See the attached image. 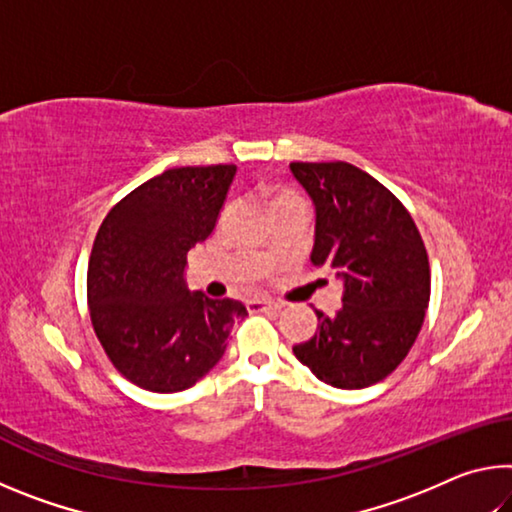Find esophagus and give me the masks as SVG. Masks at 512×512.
Returning <instances> with one entry per match:
<instances>
[{
	"label": "esophagus",
	"instance_id": "esophagus-1",
	"mask_svg": "<svg viewBox=\"0 0 512 512\" xmlns=\"http://www.w3.org/2000/svg\"><path fill=\"white\" fill-rule=\"evenodd\" d=\"M248 307H250V309L271 311V314H277V311L282 309L280 302H273V300H266V298H262V300H250V302H248Z\"/></svg>",
	"mask_w": 512,
	"mask_h": 512
}]
</instances>
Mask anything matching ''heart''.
<instances>
[{
	"mask_svg": "<svg viewBox=\"0 0 512 512\" xmlns=\"http://www.w3.org/2000/svg\"><path fill=\"white\" fill-rule=\"evenodd\" d=\"M289 203H302V198L298 194H293V192H277L275 198H273V203H271V210H273V207L289 205Z\"/></svg>",
	"mask_w": 512,
	"mask_h": 512,
	"instance_id": "b5f03b06",
	"label": "heart"
}]
</instances>
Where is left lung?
I'll use <instances>...</instances> for the list:
<instances>
[{"label": "left lung", "mask_w": 512, "mask_h": 512, "mask_svg": "<svg viewBox=\"0 0 512 512\" xmlns=\"http://www.w3.org/2000/svg\"><path fill=\"white\" fill-rule=\"evenodd\" d=\"M316 210L311 264L343 282L334 316L293 345L302 366L334 388H366L400 366L429 307V259L411 214L388 189L348 162H291Z\"/></svg>", "instance_id": "8db88e82"}]
</instances>
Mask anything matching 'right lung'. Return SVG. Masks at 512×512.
Instances as JSON below:
<instances>
[{
  "instance_id": "obj_1",
  "label": "right lung",
  "mask_w": 512,
  "mask_h": 512,
  "mask_svg": "<svg viewBox=\"0 0 512 512\" xmlns=\"http://www.w3.org/2000/svg\"><path fill=\"white\" fill-rule=\"evenodd\" d=\"M235 164L178 167L112 207L94 239L88 305L97 339L121 375L151 393H178L225 352L239 300L189 291L187 253L212 235Z\"/></svg>"
}]
</instances>
